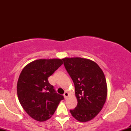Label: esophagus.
Wrapping results in <instances>:
<instances>
[{
  "label": "esophagus",
  "instance_id": "obj_1",
  "mask_svg": "<svg viewBox=\"0 0 131 131\" xmlns=\"http://www.w3.org/2000/svg\"><path fill=\"white\" fill-rule=\"evenodd\" d=\"M68 93L67 92H65L64 93V94H63V96H64V99H67V97H68Z\"/></svg>",
  "mask_w": 131,
  "mask_h": 131
}]
</instances>
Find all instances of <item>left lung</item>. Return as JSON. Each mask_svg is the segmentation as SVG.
<instances>
[{
  "label": "left lung",
  "instance_id": "8db88e82",
  "mask_svg": "<svg viewBox=\"0 0 131 131\" xmlns=\"http://www.w3.org/2000/svg\"><path fill=\"white\" fill-rule=\"evenodd\" d=\"M64 66L74 84L78 105L70 113L80 122L94 118L103 108L107 97L104 73L94 61L74 57L63 58Z\"/></svg>",
  "mask_w": 131,
  "mask_h": 131
}]
</instances>
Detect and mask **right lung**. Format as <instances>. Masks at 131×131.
<instances>
[{
	"label": "right lung",
	"instance_id": "1",
	"mask_svg": "<svg viewBox=\"0 0 131 131\" xmlns=\"http://www.w3.org/2000/svg\"><path fill=\"white\" fill-rule=\"evenodd\" d=\"M63 61L61 59H39L29 63L23 69L17 82L19 103L25 112L37 121L50 119L63 95L57 94L48 81Z\"/></svg>",
	"mask_w": 131,
	"mask_h": 131
}]
</instances>
